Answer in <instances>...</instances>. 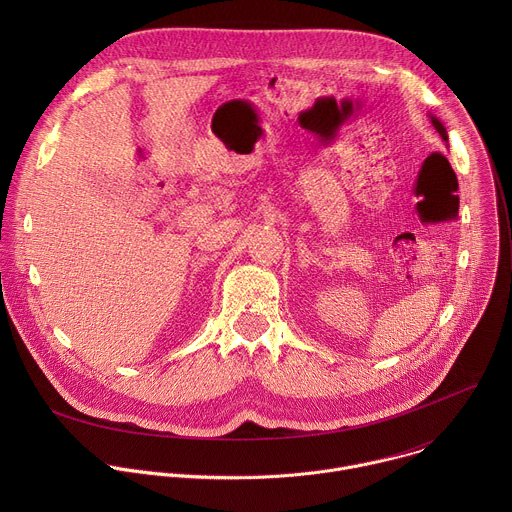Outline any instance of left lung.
I'll return each mask as SVG.
<instances>
[{
  "mask_svg": "<svg viewBox=\"0 0 512 512\" xmlns=\"http://www.w3.org/2000/svg\"><path fill=\"white\" fill-rule=\"evenodd\" d=\"M429 119H431V125H433V127H435V131H437V133H440V135H442V139H444V141H448V131H446V127H444V123H442V121H440V119H437V117H435V115H431V113H429Z\"/></svg>",
  "mask_w": 512,
  "mask_h": 512,
  "instance_id": "obj_1",
  "label": "left lung"
}]
</instances>
